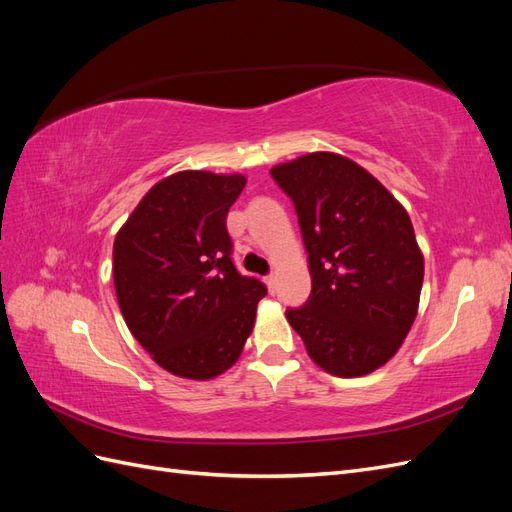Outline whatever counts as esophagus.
I'll return each instance as SVG.
<instances>
[{"label":"esophagus","mask_w":512,"mask_h":512,"mask_svg":"<svg viewBox=\"0 0 512 512\" xmlns=\"http://www.w3.org/2000/svg\"><path fill=\"white\" fill-rule=\"evenodd\" d=\"M267 284H269V288H271V290H275V273L267 275Z\"/></svg>","instance_id":"obj_1"}]
</instances>
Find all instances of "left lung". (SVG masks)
Returning a JSON list of instances; mask_svg holds the SVG:
<instances>
[{"label": "left lung", "instance_id": "8db88e82", "mask_svg": "<svg viewBox=\"0 0 512 512\" xmlns=\"http://www.w3.org/2000/svg\"><path fill=\"white\" fill-rule=\"evenodd\" d=\"M271 175L292 198L312 294L288 309L290 327L320 369L359 378L389 363L410 333L425 260L404 205L363 166L314 151Z\"/></svg>", "mask_w": 512, "mask_h": 512}]
</instances>
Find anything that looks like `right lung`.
Returning a JSON list of instances; mask_svg holds the SVG:
<instances>
[{
    "mask_svg": "<svg viewBox=\"0 0 512 512\" xmlns=\"http://www.w3.org/2000/svg\"><path fill=\"white\" fill-rule=\"evenodd\" d=\"M239 173L179 170L134 207L113 243V280L130 333L168 374L211 380L239 361L267 288L237 273L226 215Z\"/></svg>",
    "mask_w": 512,
    "mask_h": 512,
    "instance_id": "1",
    "label": "right lung"
}]
</instances>
